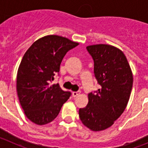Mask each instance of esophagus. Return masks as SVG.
Masks as SVG:
<instances>
[{"instance_id": "obj_1", "label": "esophagus", "mask_w": 148, "mask_h": 148, "mask_svg": "<svg viewBox=\"0 0 148 148\" xmlns=\"http://www.w3.org/2000/svg\"><path fill=\"white\" fill-rule=\"evenodd\" d=\"M81 93L80 91H76V92H72V94H73V97H76V96H78L79 94Z\"/></svg>"}]
</instances>
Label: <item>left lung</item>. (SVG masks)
Returning a JSON list of instances; mask_svg holds the SVG:
<instances>
[{
    "mask_svg": "<svg viewBox=\"0 0 148 148\" xmlns=\"http://www.w3.org/2000/svg\"><path fill=\"white\" fill-rule=\"evenodd\" d=\"M94 61V75L100 88L88 95L89 102L79 109L84 125L100 131L113 125L127 104L133 87V75L125 54L107 44L87 47Z\"/></svg>",
    "mask_w": 148,
    "mask_h": 148,
    "instance_id": "8db88e82",
    "label": "left lung"
}]
</instances>
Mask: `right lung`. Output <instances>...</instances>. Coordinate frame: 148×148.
<instances>
[{
  "instance_id": "add662e5",
  "label": "right lung",
  "mask_w": 148,
  "mask_h": 148,
  "mask_svg": "<svg viewBox=\"0 0 148 148\" xmlns=\"http://www.w3.org/2000/svg\"><path fill=\"white\" fill-rule=\"evenodd\" d=\"M78 45L66 38L47 35L34 42L23 56L17 75V92L26 116L35 124L54 120L71 95L58 84L50 83L66 53Z\"/></svg>"
}]
</instances>
